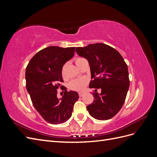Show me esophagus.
<instances>
[{
	"mask_svg": "<svg viewBox=\"0 0 157 157\" xmlns=\"http://www.w3.org/2000/svg\"><path fill=\"white\" fill-rule=\"evenodd\" d=\"M84 92H79L78 93V96H79V97H82V96H84Z\"/></svg>",
	"mask_w": 157,
	"mask_h": 157,
	"instance_id": "esophagus-1",
	"label": "esophagus"
}]
</instances>
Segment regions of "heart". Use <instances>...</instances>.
<instances>
[{"instance_id": "1", "label": "heart", "mask_w": 157, "mask_h": 157, "mask_svg": "<svg viewBox=\"0 0 157 157\" xmlns=\"http://www.w3.org/2000/svg\"><path fill=\"white\" fill-rule=\"evenodd\" d=\"M82 58H77L75 59V63L78 65V63L81 61ZM66 67H67V64H65L62 69H61V76L63 78H66V73H65V70ZM88 83V79L86 78H76L73 80H71L69 83V88L71 90H75V91H81L82 90L84 87L86 86V85Z\"/></svg>"}]
</instances>
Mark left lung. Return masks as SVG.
I'll return each mask as SVG.
<instances>
[{
	"label": "left lung",
	"instance_id": "obj_1",
	"mask_svg": "<svg viewBox=\"0 0 157 157\" xmlns=\"http://www.w3.org/2000/svg\"><path fill=\"white\" fill-rule=\"evenodd\" d=\"M76 52L89 63L93 79L89 87L101 90L100 94H93V103L86 107L89 114L97 120L110 119L121 110L129 89V74L126 62L119 52L105 44L77 47Z\"/></svg>",
	"mask_w": 157,
	"mask_h": 157
}]
</instances>
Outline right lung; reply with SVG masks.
Here are the masks:
<instances>
[{
    "instance_id": "add662e5",
    "label": "right lung",
    "mask_w": 157,
    "mask_h": 157,
    "mask_svg": "<svg viewBox=\"0 0 157 157\" xmlns=\"http://www.w3.org/2000/svg\"><path fill=\"white\" fill-rule=\"evenodd\" d=\"M75 52V47H47L37 52L26 67V88L33 105L52 124H62L69 120L79 98L77 92H67V88L61 86L63 82L61 69L74 56ZM59 87L64 90L61 99L56 97Z\"/></svg>"
}]
</instances>
